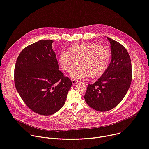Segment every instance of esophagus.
<instances>
[{"label":"esophagus","mask_w":149,"mask_h":149,"mask_svg":"<svg viewBox=\"0 0 149 149\" xmlns=\"http://www.w3.org/2000/svg\"><path fill=\"white\" fill-rule=\"evenodd\" d=\"M71 81H72V84L73 85H74V84H75L78 83V81L77 80H75V79H71Z\"/></svg>","instance_id":"34e87169"}]
</instances>
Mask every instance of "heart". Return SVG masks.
I'll list each match as a JSON object with an SVG mask.
<instances>
[{
  "label": "heart",
  "instance_id": "heart-1",
  "mask_svg": "<svg viewBox=\"0 0 149 149\" xmlns=\"http://www.w3.org/2000/svg\"><path fill=\"white\" fill-rule=\"evenodd\" d=\"M112 58L111 50L104 46L91 43H75L71 45L67 52H62L58 61L62 69L70 72L75 66L78 67L71 73L75 79L101 77L107 70Z\"/></svg>",
  "mask_w": 149,
  "mask_h": 149
}]
</instances>
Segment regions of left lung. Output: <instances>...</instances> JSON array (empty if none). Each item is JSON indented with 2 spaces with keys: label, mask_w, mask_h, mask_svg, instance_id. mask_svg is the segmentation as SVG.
Segmentation results:
<instances>
[{
  "label": "left lung",
  "mask_w": 149,
  "mask_h": 149,
  "mask_svg": "<svg viewBox=\"0 0 149 149\" xmlns=\"http://www.w3.org/2000/svg\"><path fill=\"white\" fill-rule=\"evenodd\" d=\"M107 39L111 44V63L97 81L88 84L84 96L87 104L99 112L111 110L123 100L132 79V66L127 50L115 40Z\"/></svg>",
  "instance_id": "1"
}]
</instances>
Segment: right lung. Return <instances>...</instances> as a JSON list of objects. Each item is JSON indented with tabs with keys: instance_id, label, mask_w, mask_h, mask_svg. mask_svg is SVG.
Returning a JSON list of instances; mask_svg holds the SVG:
<instances>
[{
	"instance_id": "1",
	"label": "right lung",
	"mask_w": 149,
	"mask_h": 149,
	"mask_svg": "<svg viewBox=\"0 0 149 149\" xmlns=\"http://www.w3.org/2000/svg\"><path fill=\"white\" fill-rule=\"evenodd\" d=\"M53 42L41 40L24 49L14 71L15 87L22 100L33 112L46 116L61 109L72 86L59 70Z\"/></svg>"
}]
</instances>
